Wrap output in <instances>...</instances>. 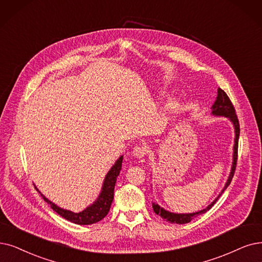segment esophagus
Segmentation results:
<instances>
[{"label":"esophagus","mask_w":262,"mask_h":262,"mask_svg":"<svg viewBox=\"0 0 262 262\" xmlns=\"http://www.w3.org/2000/svg\"><path fill=\"white\" fill-rule=\"evenodd\" d=\"M146 152H147V148L144 147V146H137V147L133 148V156L135 157V158H143V157L146 155Z\"/></svg>","instance_id":"obj_1"}]
</instances>
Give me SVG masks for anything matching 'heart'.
<instances>
[{"instance_id":"1","label":"heart","mask_w":262,"mask_h":262,"mask_svg":"<svg viewBox=\"0 0 262 262\" xmlns=\"http://www.w3.org/2000/svg\"><path fill=\"white\" fill-rule=\"evenodd\" d=\"M177 108V103L175 101H170L166 104V110L170 112H174Z\"/></svg>"}]
</instances>
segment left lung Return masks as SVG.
I'll use <instances>...</instances> for the list:
<instances>
[{"label":"left lung","instance_id":"left-lung-1","mask_svg":"<svg viewBox=\"0 0 262 262\" xmlns=\"http://www.w3.org/2000/svg\"><path fill=\"white\" fill-rule=\"evenodd\" d=\"M211 110H212L213 116L226 117L230 121H231V123L233 124V128H234V144H233V155H232L231 170H230V174L228 176V180L225 184V187L223 188L222 192L217 195V198L211 204H208L205 208H203V210H201V211L194 212V213H186V214L173 213V212L164 210V208L161 207L158 203L152 202L154 212L157 215L161 216V218L165 219L166 222H170L171 224H180V225L188 224V223H190L194 217L207 212L216 203V201L218 200V198L222 195V193L227 189V187L230 185V183H231V181H232V177H233V174H234V171H235V166H236V160H237V144H238V137H239V124H238V120H237V117L235 115V110L232 105V103H231V101H230V99L228 98V96L226 95V92L223 89L218 88L217 97H216V100L212 105Z\"/></svg>","mask_w":262,"mask_h":262}]
</instances>
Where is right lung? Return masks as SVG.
Wrapping results in <instances>:
<instances>
[{
	"label": "right lung",
	"instance_id": "1",
	"mask_svg": "<svg viewBox=\"0 0 262 262\" xmlns=\"http://www.w3.org/2000/svg\"><path fill=\"white\" fill-rule=\"evenodd\" d=\"M122 159L123 156H120L117 159V161L115 162V164L111 167V170L107 172L105 179H104L102 188H101V192L99 196L97 198V200L87 206L85 210L79 212V213H74L70 210H64L54 202H51L49 199H47L43 193H41L37 187L35 186L36 190L40 193L41 198L44 199L45 202H47L50 207L54 210L57 214L66 218L67 221L76 224V225H92L96 224L107 215L110 212V208L112 205V202L114 200V189H115V184H116L117 177L120 173L121 170V165H122Z\"/></svg>",
	"mask_w": 262,
	"mask_h": 262
}]
</instances>
